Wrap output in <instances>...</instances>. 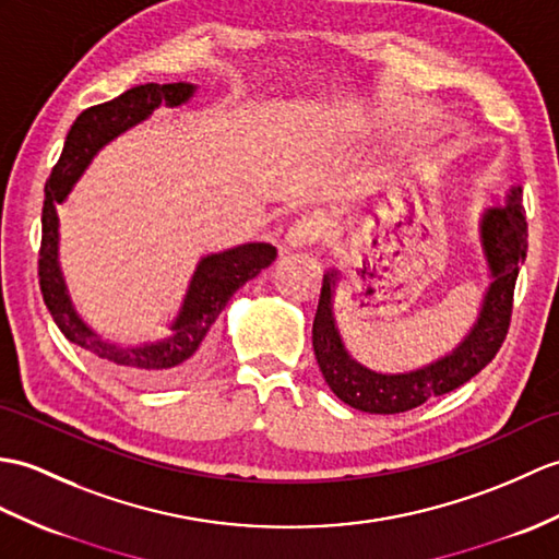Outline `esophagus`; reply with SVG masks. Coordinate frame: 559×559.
I'll return each mask as SVG.
<instances>
[{
    "instance_id": "1",
    "label": "esophagus",
    "mask_w": 559,
    "mask_h": 559,
    "mask_svg": "<svg viewBox=\"0 0 559 559\" xmlns=\"http://www.w3.org/2000/svg\"><path fill=\"white\" fill-rule=\"evenodd\" d=\"M321 233H323V228L314 216H302L290 226L288 236H285V242H288L290 248H305V245L319 242Z\"/></svg>"
}]
</instances>
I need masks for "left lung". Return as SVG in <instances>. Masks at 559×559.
Wrapping results in <instances>:
<instances>
[{
  "label": "left lung",
  "mask_w": 559,
  "mask_h": 559,
  "mask_svg": "<svg viewBox=\"0 0 559 559\" xmlns=\"http://www.w3.org/2000/svg\"><path fill=\"white\" fill-rule=\"evenodd\" d=\"M481 242L488 259L492 283L476 326L466 341L431 367L409 373H376L345 353L331 311L333 274L323 276L319 307L311 326V345L319 369L331 391L345 405L369 414H397L424 405L428 397L455 391L481 371L498 355L508 338L514 285L526 257V218L522 190L514 188L508 204L488 210L481 221Z\"/></svg>",
  "instance_id": "obj_1"
}]
</instances>
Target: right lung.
<instances>
[{"instance_id":"right-lung-1","label":"right lung","mask_w":559,"mask_h":559,"mask_svg":"<svg viewBox=\"0 0 559 559\" xmlns=\"http://www.w3.org/2000/svg\"><path fill=\"white\" fill-rule=\"evenodd\" d=\"M192 90L194 87L186 81L166 85L147 83L126 90L116 99L85 109L73 121L67 142H63L61 157L55 168H51L45 186L43 242L40 259H37V276H40L43 300L49 314L71 343L81 345L99 365L119 371L126 379L140 385L178 383L202 367V361L206 359V349H210L214 321L224 311L233 293L274 262L276 248H271L269 242H250L204 257L190 281L183 309H180L178 319L174 321L171 333L166 338L152 343L116 345L97 338L75 317L69 302L57 262V204L67 200L78 176L85 171V166L102 145H107L111 138L128 131V128L140 123L142 119H147L162 102L171 104V107L186 102L192 95Z\"/></svg>"}]
</instances>
